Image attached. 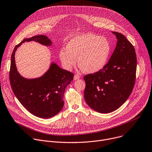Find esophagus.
<instances>
[{
  "label": "esophagus",
  "instance_id": "esophagus-1",
  "mask_svg": "<svg viewBox=\"0 0 152 152\" xmlns=\"http://www.w3.org/2000/svg\"><path fill=\"white\" fill-rule=\"evenodd\" d=\"M80 78V75H78V74H76L74 75V80H78Z\"/></svg>",
  "mask_w": 152,
  "mask_h": 152
}]
</instances>
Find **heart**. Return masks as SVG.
<instances>
[{
    "mask_svg": "<svg viewBox=\"0 0 152 152\" xmlns=\"http://www.w3.org/2000/svg\"><path fill=\"white\" fill-rule=\"evenodd\" d=\"M111 52V45L105 37L86 33L72 38L66 49L59 51V58L67 69L77 64L82 71L94 74L102 70L107 65Z\"/></svg>",
    "mask_w": 152,
    "mask_h": 152,
    "instance_id": "b5f03b06",
    "label": "heart"
}]
</instances>
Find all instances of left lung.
Here are the masks:
<instances>
[{"label":"left lung","mask_w":152,"mask_h":152,"mask_svg":"<svg viewBox=\"0 0 152 152\" xmlns=\"http://www.w3.org/2000/svg\"><path fill=\"white\" fill-rule=\"evenodd\" d=\"M115 48L106 66L99 72L84 77V99L93 110L113 112L122 106L132 93L136 78L137 56L132 44L120 33Z\"/></svg>","instance_id":"8db88e82"}]
</instances>
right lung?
<instances>
[{
  "instance_id": "add662e5",
  "label": "right lung",
  "mask_w": 152,
  "mask_h": 152,
  "mask_svg": "<svg viewBox=\"0 0 152 152\" xmlns=\"http://www.w3.org/2000/svg\"><path fill=\"white\" fill-rule=\"evenodd\" d=\"M36 41L50 46L51 40L45 35L24 39L12 53L10 81L13 92L21 105L30 113L40 118H50L58 114L64 105L65 88L73 80L74 74L52 63L49 69L41 77L27 79L17 71L15 53L24 42Z\"/></svg>"
}]
</instances>
